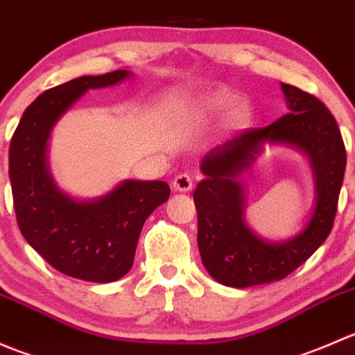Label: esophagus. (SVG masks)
<instances>
[{
    "label": "esophagus",
    "instance_id": "esophagus-1",
    "mask_svg": "<svg viewBox=\"0 0 355 355\" xmlns=\"http://www.w3.org/2000/svg\"><path fill=\"white\" fill-rule=\"evenodd\" d=\"M171 184H173L175 191L189 192L192 189V185H194V180H192V177L189 173H178Z\"/></svg>",
    "mask_w": 355,
    "mask_h": 355
}]
</instances>
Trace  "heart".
Returning <instances> with one entry per match:
<instances>
[{"label": "heart", "mask_w": 355, "mask_h": 355, "mask_svg": "<svg viewBox=\"0 0 355 355\" xmlns=\"http://www.w3.org/2000/svg\"><path fill=\"white\" fill-rule=\"evenodd\" d=\"M232 99L228 96H220V98L213 99V106H218V108H223V106H230Z\"/></svg>", "instance_id": "obj_1"}]
</instances>
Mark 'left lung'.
<instances>
[{
    "mask_svg": "<svg viewBox=\"0 0 355 355\" xmlns=\"http://www.w3.org/2000/svg\"><path fill=\"white\" fill-rule=\"evenodd\" d=\"M290 113L263 128H249L213 149L200 170L206 175L194 191L200 259L211 277L227 287L244 288L284 280L330 235L345 173V146L323 101L293 85L282 84ZM297 145L311 157L317 180V207L308 227L292 241H261L241 220L243 203L236 177L264 141Z\"/></svg>",
    "mask_w": 355,
    "mask_h": 355,
    "instance_id": "1",
    "label": "left lung"
}]
</instances>
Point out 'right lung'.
I'll use <instances>...</instances> for the list:
<instances>
[{"label": "right lung", "instance_id": "right-lung-1", "mask_svg": "<svg viewBox=\"0 0 355 355\" xmlns=\"http://www.w3.org/2000/svg\"><path fill=\"white\" fill-rule=\"evenodd\" d=\"M127 70L84 75L48 89L24 111L10 142V182L20 232L55 270L108 284L128 273L144 221L170 198L166 182L127 180L92 202L60 192L46 168V142L60 116L87 89L108 87Z\"/></svg>", "mask_w": 355, "mask_h": 355}]
</instances>
